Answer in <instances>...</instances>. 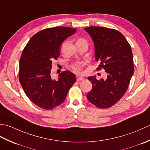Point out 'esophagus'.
Instances as JSON below:
<instances>
[{
  "label": "esophagus",
  "mask_w": 150,
  "mask_h": 150,
  "mask_svg": "<svg viewBox=\"0 0 150 150\" xmlns=\"http://www.w3.org/2000/svg\"><path fill=\"white\" fill-rule=\"evenodd\" d=\"M84 77H78L77 79V81H84Z\"/></svg>",
  "instance_id": "34e87169"
}]
</instances>
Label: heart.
Returning <instances> with one entry per match:
<instances>
[{"instance_id": "1", "label": "heart", "mask_w": 150, "mask_h": 150, "mask_svg": "<svg viewBox=\"0 0 150 150\" xmlns=\"http://www.w3.org/2000/svg\"><path fill=\"white\" fill-rule=\"evenodd\" d=\"M81 40H85L84 39H82V38H80V39H78L77 41H81ZM85 64H86L85 62H75L74 64H73L71 65V68L73 71L75 72L81 73L82 70L83 69Z\"/></svg>"}]
</instances>
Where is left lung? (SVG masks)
I'll return each instance as SVG.
<instances>
[{
    "label": "left lung",
    "instance_id": "1",
    "mask_svg": "<svg viewBox=\"0 0 150 150\" xmlns=\"http://www.w3.org/2000/svg\"><path fill=\"white\" fill-rule=\"evenodd\" d=\"M84 30L95 44V59L100 62L97 70L103 68L108 73L104 81L97 80L95 76L88 77L93 88L87 94V98L98 108H110L123 97L134 73L131 46L116 30L100 26Z\"/></svg>",
    "mask_w": 150,
    "mask_h": 150
}]
</instances>
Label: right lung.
Listing matches in <instances>:
<instances>
[{
  "instance_id": "obj_1",
  "label": "right lung",
  "mask_w": 150,
  "mask_h": 150,
  "mask_svg": "<svg viewBox=\"0 0 150 150\" xmlns=\"http://www.w3.org/2000/svg\"><path fill=\"white\" fill-rule=\"evenodd\" d=\"M72 28H46L35 34L23 50L19 62V82L29 99L44 110H52L64 101L76 77L62 71L59 79L51 76L52 62L60 55V46L75 33Z\"/></svg>"
}]
</instances>
